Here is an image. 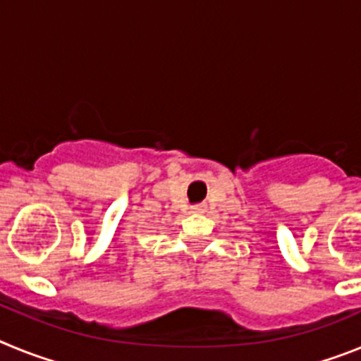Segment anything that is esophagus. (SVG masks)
Returning a JSON list of instances; mask_svg holds the SVG:
<instances>
[{"mask_svg":"<svg viewBox=\"0 0 361 361\" xmlns=\"http://www.w3.org/2000/svg\"><path fill=\"white\" fill-rule=\"evenodd\" d=\"M193 213H204V209H206V206H204V204H195V206H193Z\"/></svg>","mask_w":361,"mask_h":361,"instance_id":"esophagus-1","label":"esophagus"}]
</instances>
